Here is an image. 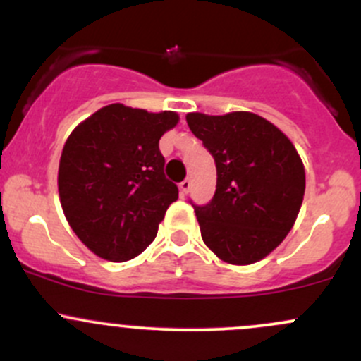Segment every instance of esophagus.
<instances>
[{"mask_svg":"<svg viewBox=\"0 0 361 361\" xmlns=\"http://www.w3.org/2000/svg\"><path fill=\"white\" fill-rule=\"evenodd\" d=\"M190 190H192V180H190V178H185L180 183V192L183 193V195H187Z\"/></svg>","mask_w":361,"mask_h":361,"instance_id":"34e87169","label":"esophagus"}]
</instances>
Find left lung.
<instances>
[{
	"mask_svg": "<svg viewBox=\"0 0 361 361\" xmlns=\"http://www.w3.org/2000/svg\"><path fill=\"white\" fill-rule=\"evenodd\" d=\"M187 123L217 169L212 200L192 204L202 240L228 264L264 259L286 238L302 207L305 169L295 145L271 121L247 111L188 113Z\"/></svg>",
	"mask_w": 361,
	"mask_h": 361,
	"instance_id": "8db88e82",
	"label": "left lung"
}]
</instances>
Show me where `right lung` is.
Instances as JSON below:
<instances>
[{"label":"right lung","instance_id":"1","mask_svg":"<svg viewBox=\"0 0 361 361\" xmlns=\"http://www.w3.org/2000/svg\"><path fill=\"white\" fill-rule=\"evenodd\" d=\"M173 111L109 104L82 121L63 147L58 190L66 221L89 250L111 262L152 243L178 187L164 176L159 140Z\"/></svg>","mask_w":361,"mask_h":361}]
</instances>
